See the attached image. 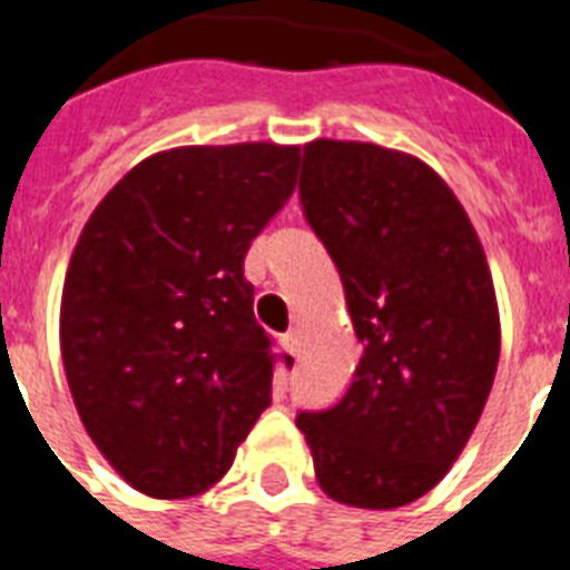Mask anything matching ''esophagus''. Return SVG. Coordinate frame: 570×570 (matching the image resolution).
Returning a JSON list of instances; mask_svg holds the SVG:
<instances>
[{
    "label": "esophagus",
    "instance_id": "1",
    "mask_svg": "<svg viewBox=\"0 0 570 570\" xmlns=\"http://www.w3.org/2000/svg\"><path fill=\"white\" fill-rule=\"evenodd\" d=\"M281 343H284V348L286 352H289V355L293 357H298L302 355V331H286L284 334V340H281Z\"/></svg>",
    "mask_w": 570,
    "mask_h": 570
}]
</instances>
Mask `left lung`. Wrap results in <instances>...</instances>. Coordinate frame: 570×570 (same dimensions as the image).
<instances>
[{
    "mask_svg": "<svg viewBox=\"0 0 570 570\" xmlns=\"http://www.w3.org/2000/svg\"><path fill=\"white\" fill-rule=\"evenodd\" d=\"M298 195L364 355L346 396L295 425L331 500L414 503L459 459L494 384L500 313L482 242L450 186L402 150L316 138Z\"/></svg>",
    "mask_w": 570,
    "mask_h": 570,
    "instance_id": "left-lung-1",
    "label": "left lung"
}]
</instances>
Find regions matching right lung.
<instances>
[{
  "mask_svg": "<svg viewBox=\"0 0 570 570\" xmlns=\"http://www.w3.org/2000/svg\"><path fill=\"white\" fill-rule=\"evenodd\" d=\"M298 163V147L268 141L174 147L138 163L76 242L67 384L85 432L141 494H204L272 405L277 355L242 263Z\"/></svg>",
  "mask_w": 570,
  "mask_h": 570,
  "instance_id": "obj_1",
  "label": "right lung"
}]
</instances>
